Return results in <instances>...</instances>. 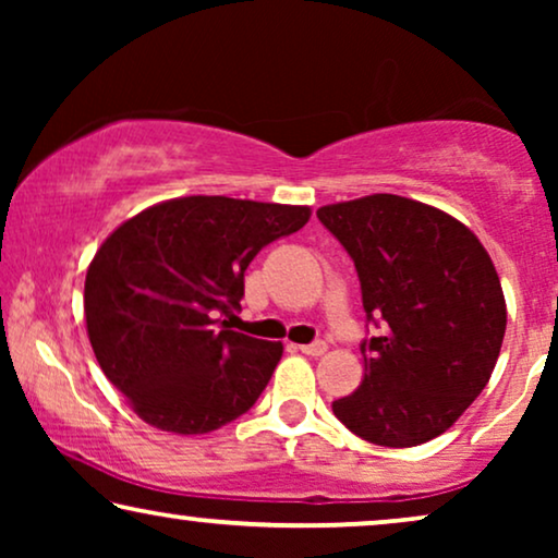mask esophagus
I'll use <instances>...</instances> for the list:
<instances>
[{
  "label": "esophagus",
  "instance_id": "obj_1",
  "mask_svg": "<svg viewBox=\"0 0 558 558\" xmlns=\"http://www.w3.org/2000/svg\"><path fill=\"white\" fill-rule=\"evenodd\" d=\"M300 350L304 355H325L327 353V342L325 340H315V342H310V345H300Z\"/></svg>",
  "mask_w": 558,
  "mask_h": 558
}]
</instances>
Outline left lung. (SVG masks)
Listing matches in <instances>:
<instances>
[{
  "label": "left lung",
  "instance_id": "obj_1",
  "mask_svg": "<svg viewBox=\"0 0 558 558\" xmlns=\"http://www.w3.org/2000/svg\"><path fill=\"white\" fill-rule=\"evenodd\" d=\"M319 223L353 258L365 319V378L332 401L350 432L416 447L447 432L483 393L506 335L498 271L477 235L432 205L368 195L325 205Z\"/></svg>",
  "mask_w": 558,
  "mask_h": 558
}]
</instances>
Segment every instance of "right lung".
Wrapping results in <instances>:
<instances>
[{
  "label": "right lung",
  "mask_w": 558,
  "mask_h": 558,
  "mask_svg": "<svg viewBox=\"0 0 558 558\" xmlns=\"http://www.w3.org/2000/svg\"><path fill=\"white\" fill-rule=\"evenodd\" d=\"M307 220L304 205L193 195L151 205L104 241L83 294L88 340L136 416L208 434L254 407L284 348L218 315L241 310L258 251Z\"/></svg>",
  "instance_id": "right-lung-1"
}]
</instances>
